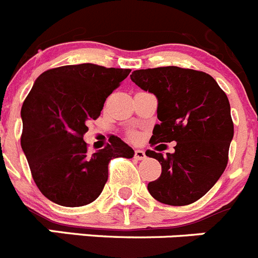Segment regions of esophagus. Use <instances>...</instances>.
<instances>
[{
    "instance_id": "1",
    "label": "esophagus",
    "mask_w": 258,
    "mask_h": 258,
    "mask_svg": "<svg viewBox=\"0 0 258 258\" xmlns=\"http://www.w3.org/2000/svg\"><path fill=\"white\" fill-rule=\"evenodd\" d=\"M135 159L136 160H144L146 159V154L144 150H135Z\"/></svg>"
}]
</instances>
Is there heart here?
Masks as SVG:
<instances>
[{
	"label": "heart",
	"instance_id": "heart-1",
	"mask_svg": "<svg viewBox=\"0 0 258 258\" xmlns=\"http://www.w3.org/2000/svg\"><path fill=\"white\" fill-rule=\"evenodd\" d=\"M131 137L132 139H137V134H135L134 132V134H131Z\"/></svg>",
	"mask_w": 258,
	"mask_h": 258
}]
</instances>
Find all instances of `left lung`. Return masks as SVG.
Listing matches in <instances>:
<instances>
[{
  "mask_svg": "<svg viewBox=\"0 0 258 258\" xmlns=\"http://www.w3.org/2000/svg\"><path fill=\"white\" fill-rule=\"evenodd\" d=\"M131 80L158 99L160 123L154 126L151 145L177 143L173 154L146 151L162 165L149 192L165 205H189L208 194L227 168L234 135L227 94L206 72L177 66L136 70Z\"/></svg>",
  "mask_w": 258,
  "mask_h": 258,
  "instance_id": "1",
  "label": "left lung"
}]
</instances>
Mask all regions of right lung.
I'll list each match as a JSON object with an SVG mask.
<instances>
[{
	"label": "right lung",
	"mask_w": 258,
	"mask_h": 258,
	"mask_svg": "<svg viewBox=\"0 0 258 258\" xmlns=\"http://www.w3.org/2000/svg\"><path fill=\"white\" fill-rule=\"evenodd\" d=\"M131 72L93 63L69 64L43 72L21 107V149L39 191L67 208L88 205L102 194L110 159L135 151L117 136L89 153L88 121L100 115L105 99Z\"/></svg>",
	"instance_id": "right-lung-1"
}]
</instances>
